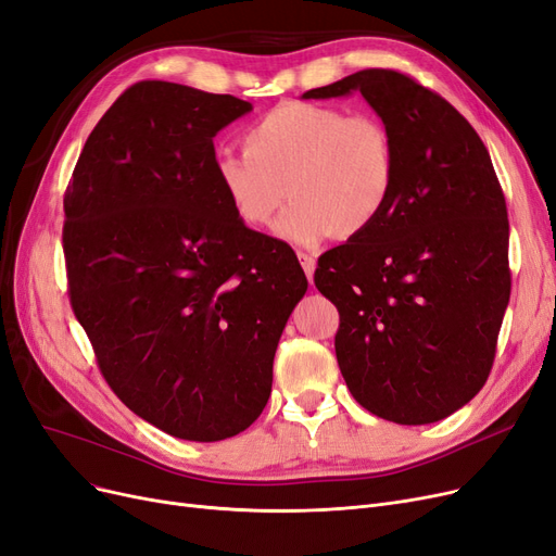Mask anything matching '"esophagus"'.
Masks as SVG:
<instances>
[{"instance_id":"1","label":"esophagus","mask_w":556,"mask_h":556,"mask_svg":"<svg viewBox=\"0 0 556 556\" xmlns=\"http://www.w3.org/2000/svg\"><path fill=\"white\" fill-rule=\"evenodd\" d=\"M298 258H300V263H302V267H304V275H306V279H309V281L314 283V270H316V258H314L312 254H304V252H300V254H298Z\"/></svg>"}]
</instances>
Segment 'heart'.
<instances>
[{
	"mask_svg": "<svg viewBox=\"0 0 556 556\" xmlns=\"http://www.w3.org/2000/svg\"><path fill=\"white\" fill-rule=\"evenodd\" d=\"M242 147L244 153H217L219 190L252 229L270 224L291 197L277 233L295 244L366 233L396 192V141L374 114L281 102L252 123Z\"/></svg>",
	"mask_w": 556,
	"mask_h": 556,
	"instance_id": "b5f03b06",
	"label": "heart"
}]
</instances>
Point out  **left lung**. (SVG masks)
Wrapping results in <instances>:
<instances>
[{
    "label": "left lung",
    "mask_w": 556,
    "mask_h": 556,
    "mask_svg": "<svg viewBox=\"0 0 556 556\" xmlns=\"http://www.w3.org/2000/svg\"><path fill=\"white\" fill-rule=\"evenodd\" d=\"M359 91L392 130L399 180L366 233L325 252L316 289L337 304L341 376L368 413L433 424L475 399L510 298L508 213L485 143L435 91L366 68L302 98Z\"/></svg>",
    "instance_id": "obj_1"
}]
</instances>
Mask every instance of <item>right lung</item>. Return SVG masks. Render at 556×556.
<instances>
[{"mask_svg":"<svg viewBox=\"0 0 556 556\" xmlns=\"http://www.w3.org/2000/svg\"><path fill=\"white\" fill-rule=\"evenodd\" d=\"M247 112L236 96L137 81L98 121L64 197L68 295L100 374L180 440L258 419L306 293L295 252L244 226L215 178L213 137Z\"/></svg>","mask_w":556,"mask_h":556,"instance_id":"right-lung-1","label":"right lung"}]
</instances>
